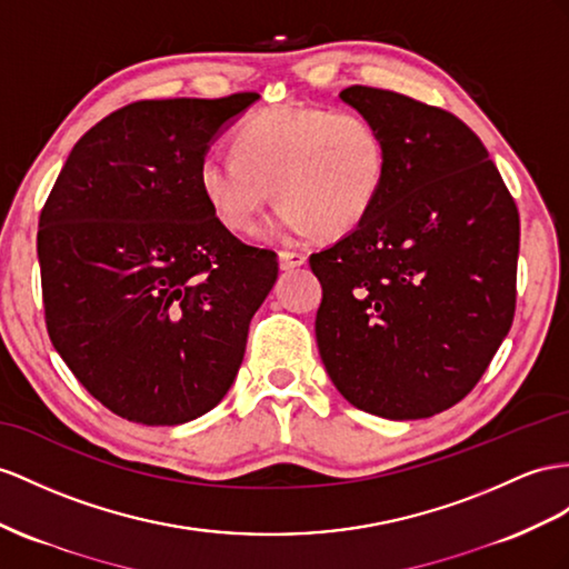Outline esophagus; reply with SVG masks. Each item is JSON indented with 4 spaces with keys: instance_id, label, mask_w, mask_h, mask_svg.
Masks as SVG:
<instances>
[{
    "instance_id": "1",
    "label": "esophagus",
    "mask_w": 569,
    "mask_h": 569,
    "mask_svg": "<svg viewBox=\"0 0 569 569\" xmlns=\"http://www.w3.org/2000/svg\"><path fill=\"white\" fill-rule=\"evenodd\" d=\"M305 261H308V257H305L302 252H290V250H281L279 252V264H281V269H298V267H302Z\"/></svg>"
}]
</instances>
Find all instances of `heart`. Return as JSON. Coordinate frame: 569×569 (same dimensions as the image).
<instances>
[{"label": "heart", "mask_w": 569, "mask_h": 569, "mask_svg": "<svg viewBox=\"0 0 569 569\" xmlns=\"http://www.w3.org/2000/svg\"><path fill=\"white\" fill-rule=\"evenodd\" d=\"M387 163L380 127L362 112L286 106L244 120L236 151L203 153L197 184L216 221L240 236L257 228L273 184L271 232L298 238L356 228L382 194Z\"/></svg>", "instance_id": "b5f03b06"}]
</instances>
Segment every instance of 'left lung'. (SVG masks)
Returning <instances> with one entry per match:
<instances>
[{
	"mask_svg": "<svg viewBox=\"0 0 569 569\" xmlns=\"http://www.w3.org/2000/svg\"><path fill=\"white\" fill-rule=\"evenodd\" d=\"M339 98L380 127L389 163L370 213L310 257L317 348L356 409L430 418L469 395L512 327L517 203L451 112L368 86Z\"/></svg>",
	"mask_w": 569,
	"mask_h": 569,
	"instance_id": "8db88e82",
	"label": "left lung"
}]
</instances>
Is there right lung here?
<instances>
[{
    "mask_svg": "<svg viewBox=\"0 0 569 569\" xmlns=\"http://www.w3.org/2000/svg\"><path fill=\"white\" fill-rule=\"evenodd\" d=\"M257 100H139L112 112L77 141L42 207L50 341L89 395L132 423L211 411L279 279L276 254L218 223L197 184L201 156Z\"/></svg>",
    "mask_w": 569,
    "mask_h": 569,
    "instance_id": "add662e5",
    "label": "right lung"
}]
</instances>
